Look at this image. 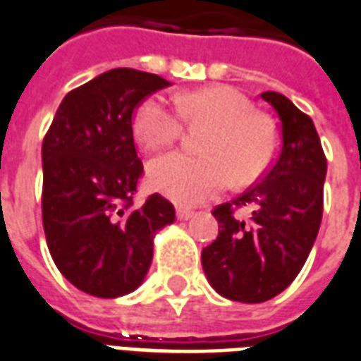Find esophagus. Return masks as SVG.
I'll list each match as a JSON object with an SVG mask.
<instances>
[{"label": "esophagus", "instance_id": "obj_1", "mask_svg": "<svg viewBox=\"0 0 361 361\" xmlns=\"http://www.w3.org/2000/svg\"><path fill=\"white\" fill-rule=\"evenodd\" d=\"M192 214H195V212L189 210V208H183V206H178V208H176V216H178V219H181V221L192 217Z\"/></svg>", "mask_w": 361, "mask_h": 361}]
</instances>
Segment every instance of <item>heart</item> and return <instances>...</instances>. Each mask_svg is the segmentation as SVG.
I'll list each match as a JSON object with an SVG mask.
<instances>
[{
	"label": "heart",
	"mask_w": 361,
	"mask_h": 361,
	"mask_svg": "<svg viewBox=\"0 0 361 361\" xmlns=\"http://www.w3.org/2000/svg\"><path fill=\"white\" fill-rule=\"evenodd\" d=\"M176 106L161 96L145 98L134 111L132 132L145 151L172 145L189 125H208L204 155L169 153L151 162L147 178L153 189L183 204H197L231 185L257 180L269 166L276 137L271 125L254 114L246 96L229 87H210L174 96Z\"/></svg>",
	"instance_id": "obj_1"
}]
</instances>
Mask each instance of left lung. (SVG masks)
I'll return each instance as SVG.
<instances>
[{
  "label": "left lung",
  "mask_w": 361,
  "mask_h": 361,
  "mask_svg": "<svg viewBox=\"0 0 361 361\" xmlns=\"http://www.w3.org/2000/svg\"><path fill=\"white\" fill-rule=\"evenodd\" d=\"M280 119V151L261 181L212 214L219 235L202 250L212 288L231 301L263 302L295 280L324 212L327 161L309 115L284 94H261ZM247 207V218L238 212Z\"/></svg>",
  "instance_id": "1"
}]
</instances>
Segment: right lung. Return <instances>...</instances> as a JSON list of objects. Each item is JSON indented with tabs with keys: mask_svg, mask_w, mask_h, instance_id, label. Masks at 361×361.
Returning a JSON list of instances; mask_svg holds the SVG:
<instances>
[{
	"mask_svg": "<svg viewBox=\"0 0 361 361\" xmlns=\"http://www.w3.org/2000/svg\"><path fill=\"white\" fill-rule=\"evenodd\" d=\"M170 82L115 68L66 94L43 137L41 212L54 265L85 293H130L153 259L157 231L176 219L159 192L134 206L144 174L132 134L134 111Z\"/></svg>",
	"mask_w": 361,
	"mask_h": 361,
	"instance_id": "obj_1",
	"label": "right lung"
}]
</instances>
